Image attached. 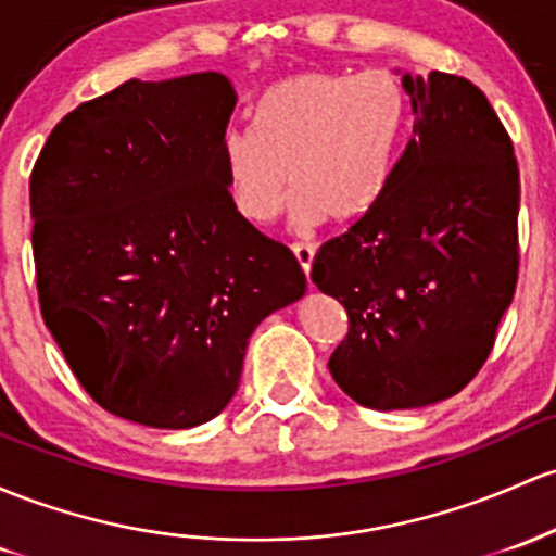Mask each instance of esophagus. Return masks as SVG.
<instances>
[{
  "mask_svg": "<svg viewBox=\"0 0 556 556\" xmlns=\"http://www.w3.org/2000/svg\"><path fill=\"white\" fill-rule=\"evenodd\" d=\"M292 253H295L298 264H301L303 271H311V264H314V255H316V248L311 245V242H292Z\"/></svg>",
  "mask_w": 556,
  "mask_h": 556,
  "instance_id": "34e87169",
  "label": "esophagus"
}]
</instances>
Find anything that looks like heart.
<instances>
[{"label":"heart","instance_id":"1","mask_svg":"<svg viewBox=\"0 0 556 556\" xmlns=\"http://www.w3.org/2000/svg\"><path fill=\"white\" fill-rule=\"evenodd\" d=\"M406 118L408 97L393 71L279 78L255 102L253 134L224 139L231 203L250 224H268L292 187L301 222H356L386 192Z\"/></svg>","mask_w":556,"mask_h":556}]
</instances>
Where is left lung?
I'll use <instances>...</instances> for the list:
<instances>
[{"label":"left lung","instance_id":"obj_1","mask_svg":"<svg viewBox=\"0 0 556 556\" xmlns=\"http://www.w3.org/2000/svg\"><path fill=\"white\" fill-rule=\"evenodd\" d=\"M414 126L386 192L314 255L348 334L329 356L356 404L419 408L459 393L496 343L517 288L520 170L467 78L404 76Z\"/></svg>","mask_w":556,"mask_h":556}]
</instances>
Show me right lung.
I'll use <instances>...</instances> for the list:
<instances>
[{"label": "right lung", "mask_w": 556, "mask_h": 556, "mask_svg": "<svg viewBox=\"0 0 556 556\" xmlns=\"http://www.w3.org/2000/svg\"><path fill=\"white\" fill-rule=\"evenodd\" d=\"M222 73L131 81L71 110L30 170L36 290L105 412L187 430L240 386L248 338L306 292L282 242L237 213Z\"/></svg>", "instance_id": "right-lung-1"}]
</instances>
